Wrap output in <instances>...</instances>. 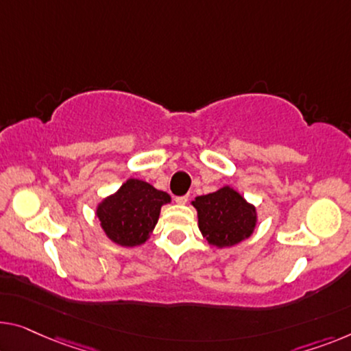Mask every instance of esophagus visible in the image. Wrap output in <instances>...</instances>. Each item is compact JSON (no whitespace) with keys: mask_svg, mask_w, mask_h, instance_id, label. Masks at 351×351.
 Listing matches in <instances>:
<instances>
[{"mask_svg":"<svg viewBox=\"0 0 351 351\" xmlns=\"http://www.w3.org/2000/svg\"><path fill=\"white\" fill-rule=\"evenodd\" d=\"M187 200H189V197H187V195H181V197L175 198V202L178 203V205H186Z\"/></svg>","mask_w":351,"mask_h":351,"instance_id":"obj_1","label":"esophagus"}]
</instances>
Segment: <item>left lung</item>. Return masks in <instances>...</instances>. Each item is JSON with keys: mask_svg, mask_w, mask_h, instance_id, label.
<instances>
[{"mask_svg": "<svg viewBox=\"0 0 351 351\" xmlns=\"http://www.w3.org/2000/svg\"><path fill=\"white\" fill-rule=\"evenodd\" d=\"M192 205L197 209L203 238L219 249L247 239L257 226V209L230 186L197 197Z\"/></svg>", "mask_w": 351, "mask_h": 351, "instance_id": "8db88e82", "label": "left lung"}]
</instances>
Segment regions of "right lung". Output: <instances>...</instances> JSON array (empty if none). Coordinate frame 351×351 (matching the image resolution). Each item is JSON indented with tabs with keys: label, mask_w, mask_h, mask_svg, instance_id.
<instances>
[{
	"label": "right lung",
	"mask_w": 351,
	"mask_h": 351,
	"mask_svg": "<svg viewBox=\"0 0 351 351\" xmlns=\"http://www.w3.org/2000/svg\"><path fill=\"white\" fill-rule=\"evenodd\" d=\"M167 192L130 178L99 203L96 216L107 238L123 247L143 244L158 223L160 208L170 203Z\"/></svg>",
	"instance_id": "right-lung-1"
}]
</instances>
